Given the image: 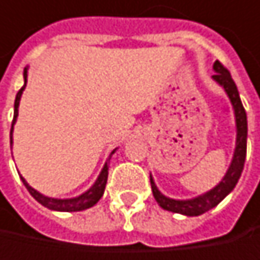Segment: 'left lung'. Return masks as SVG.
I'll use <instances>...</instances> for the list:
<instances>
[{
    "label": "left lung",
    "instance_id": "obj_1",
    "mask_svg": "<svg viewBox=\"0 0 260 260\" xmlns=\"http://www.w3.org/2000/svg\"><path fill=\"white\" fill-rule=\"evenodd\" d=\"M214 75L212 79L217 82L224 92L228 94L232 108H234V115H235V124H237V142H235V151H234V157L232 161L224 174V177L221 181L211 188L207 193H202L196 198L191 199H172L165 196L155 185L152 175H149L151 181V188H152V194L154 199L157 201V204L166 210V211L177 212L182 215H188V217H194V215H201L204 212L210 211L211 208L217 207L237 185L238 179L241 177V172L244 169V161H245V154H247V114L244 109L241 99H240V92L238 88L235 85V82L232 79L231 73L221 66V62L215 61L214 66Z\"/></svg>",
    "mask_w": 260,
    "mask_h": 260
}]
</instances>
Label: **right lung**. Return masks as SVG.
<instances>
[{
    "instance_id": "obj_1",
    "label": "right lung",
    "mask_w": 260,
    "mask_h": 260,
    "mask_svg": "<svg viewBox=\"0 0 260 260\" xmlns=\"http://www.w3.org/2000/svg\"><path fill=\"white\" fill-rule=\"evenodd\" d=\"M26 78H28V67H25V69H23V86L19 89V92L16 94V100H15V115H13L12 130H10V145H13V128H15L17 115H19V103H20V97H22V92H23V89H25V86H26ZM116 149H118V148H115L114 151L109 154V158H108V160H111V157L114 155ZM108 160H106V163H105V166H103V169H102L100 175H99L97 179H95V182H94V184H92L86 191H83L82 194L76 196V198H69V199L49 198V196L42 194L40 191H37L36 188H32V187L26 182V179L23 178V177H20V179H22L23 185L26 187V190L31 193V196H32L39 204H42L43 207H46V208H49V210H52V211H66V212L83 211V210H88V208L94 207V205L102 199V196H103V193H105V187H106V182H108V174H109V172H108V171H109Z\"/></svg>"
}]
</instances>
